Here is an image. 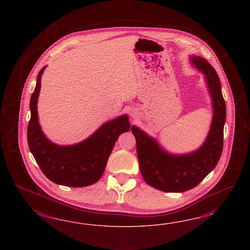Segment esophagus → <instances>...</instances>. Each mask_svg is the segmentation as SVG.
Listing matches in <instances>:
<instances>
[{"instance_id":"34e87169","label":"esophagus","mask_w":250,"mask_h":250,"mask_svg":"<svg viewBox=\"0 0 250 250\" xmlns=\"http://www.w3.org/2000/svg\"><path fill=\"white\" fill-rule=\"evenodd\" d=\"M136 112H135V111H134V112H133V113H132V115H133V116H134V117H135V116H136Z\"/></svg>"}]
</instances>
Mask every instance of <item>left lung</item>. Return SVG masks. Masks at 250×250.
<instances>
[{
	"label": "left lung",
	"instance_id": "left-lung-1",
	"mask_svg": "<svg viewBox=\"0 0 250 250\" xmlns=\"http://www.w3.org/2000/svg\"><path fill=\"white\" fill-rule=\"evenodd\" d=\"M190 61L205 73L213 105L211 129L201 148L187 155H170L140 129H131L136 137V153L145 182L165 192H182L196 187L217 165L223 151L227 108L219 77L205 59L194 56Z\"/></svg>",
	"mask_w": 250,
	"mask_h": 250
}]
</instances>
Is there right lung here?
I'll return each mask as SVG.
<instances>
[{
	"instance_id": "1",
	"label": "right lung",
	"mask_w": 250,
	"mask_h": 250,
	"mask_svg": "<svg viewBox=\"0 0 250 250\" xmlns=\"http://www.w3.org/2000/svg\"><path fill=\"white\" fill-rule=\"evenodd\" d=\"M30 99V121L27 127V142L38 166L51 182L68 187H85L98 182L114 144L123 133L130 129L126 115L103 125L88 139L79 144L61 146L50 142L38 124V98L41 76Z\"/></svg>"
}]
</instances>
